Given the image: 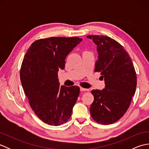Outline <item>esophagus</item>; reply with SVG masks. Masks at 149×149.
I'll return each instance as SVG.
<instances>
[{
  "label": "esophagus",
  "mask_w": 149,
  "mask_h": 149,
  "mask_svg": "<svg viewBox=\"0 0 149 149\" xmlns=\"http://www.w3.org/2000/svg\"><path fill=\"white\" fill-rule=\"evenodd\" d=\"M80 90H81V91H89V90H88V89H86V88H82V87L80 88Z\"/></svg>",
  "instance_id": "1"
}]
</instances>
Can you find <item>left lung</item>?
<instances>
[{
    "label": "left lung",
    "mask_w": 149,
    "mask_h": 149,
    "mask_svg": "<svg viewBox=\"0 0 149 149\" xmlns=\"http://www.w3.org/2000/svg\"><path fill=\"white\" fill-rule=\"evenodd\" d=\"M97 45L98 59L95 72H101L103 90H93L90 111L95 121L111 124L127 111L136 88L137 79L129 54L116 41L106 36L90 35Z\"/></svg>",
    "instance_id": "1"
}]
</instances>
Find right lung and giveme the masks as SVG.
<instances>
[{
	"instance_id": "obj_1",
	"label": "right lung",
	"mask_w": 149,
	"mask_h": 149,
	"mask_svg": "<svg viewBox=\"0 0 149 149\" xmlns=\"http://www.w3.org/2000/svg\"><path fill=\"white\" fill-rule=\"evenodd\" d=\"M78 37L36 40L25 54L20 81L31 108L43 122L58 126L70 119L80 92L76 86H60L58 73L68 54L82 42Z\"/></svg>"
}]
</instances>
